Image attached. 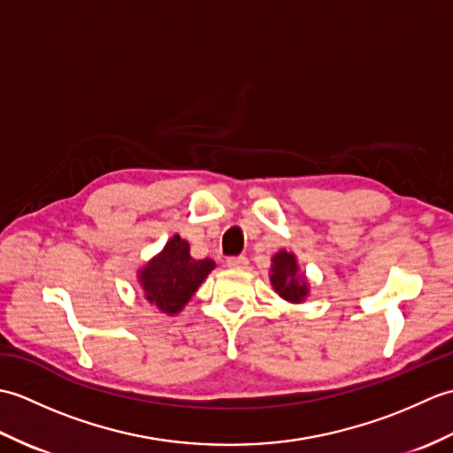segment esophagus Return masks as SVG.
Wrapping results in <instances>:
<instances>
[{
    "instance_id": "obj_1",
    "label": "esophagus",
    "mask_w": 453,
    "mask_h": 453,
    "mask_svg": "<svg viewBox=\"0 0 453 453\" xmlns=\"http://www.w3.org/2000/svg\"><path fill=\"white\" fill-rule=\"evenodd\" d=\"M226 265L229 268H247L249 261H247V257H229L227 261H226Z\"/></svg>"
}]
</instances>
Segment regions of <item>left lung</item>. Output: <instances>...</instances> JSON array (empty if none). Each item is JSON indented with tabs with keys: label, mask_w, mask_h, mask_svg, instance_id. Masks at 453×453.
<instances>
[{
	"label": "left lung",
	"mask_w": 453,
	"mask_h": 453,
	"mask_svg": "<svg viewBox=\"0 0 453 453\" xmlns=\"http://www.w3.org/2000/svg\"><path fill=\"white\" fill-rule=\"evenodd\" d=\"M271 284L274 292L290 303H302L310 294V284L305 276L300 274L296 255L284 251V249L273 257Z\"/></svg>",
	"instance_id": "8db88e82"
}]
</instances>
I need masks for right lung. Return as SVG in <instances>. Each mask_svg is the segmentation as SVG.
Segmentation results:
<instances>
[{"mask_svg": "<svg viewBox=\"0 0 453 453\" xmlns=\"http://www.w3.org/2000/svg\"><path fill=\"white\" fill-rule=\"evenodd\" d=\"M214 266L216 263L210 258H192L185 239L173 235L161 253L138 273V282L151 305L161 313L177 315Z\"/></svg>", "mask_w": 453, "mask_h": 453, "instance_id": "right-lung-1", "label": "right lung"}]
</instances>
